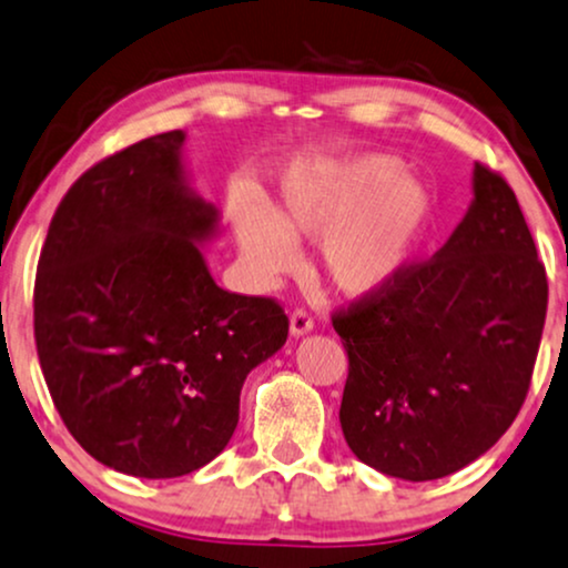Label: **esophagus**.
Segmentation results:
<instances>
[{
    "mask_svg": "<svg viewBox=\"0 0 568 568\" xmlns=\"http://www.w3.org/2000/svg\"><path fill=\"white\" fill-rule=\"evenodd\" d=\"M313 332V318L307 316L305 311H295L290 316V334L295 339H300V337H305V334H311Z\"/></svg>",
    "mask_w": 568,
    "mask_h": 568,
    "instance_id": "obj_1",
    "label": "esophagus"
}]
</instances>
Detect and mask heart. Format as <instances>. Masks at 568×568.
<instances>
[{
    "instance_id": "obj_1",
    "label": "heart",
    "mask_w": 568,
    "mask_h": 568,
    "mask_svg": "<svg viewBox=\"0 0 568 568\" xmlns=\"http://www.w3.org/2000/svg\"><path fill=\"white\" fill-rule=\"evenodd\" d=\"M434 213L429 186L403 173L400 160L307 158L284 168L268 207L236 200L231 223L244 268L257 282L292 271L295 242L321 236V268L334 290L366 300L405 276L429 236Z\"/></svg>"
}]
</instances>
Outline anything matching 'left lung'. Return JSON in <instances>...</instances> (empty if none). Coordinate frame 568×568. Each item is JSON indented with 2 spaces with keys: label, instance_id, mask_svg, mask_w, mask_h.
<instances>
[{
  "label": "left lung",
  "instance_id": "8db88e82",
  "mask_svg": "<svg viewBox=\"0 0 568 568\" xmlns=\"http://www.w3.org/2000/svg\"><path fill=\"white\" fill-rule=\"evenodd\" d=\"M471 192L432 261L334 318L349 361L342 434L355 458L395 479L474 464L529 389L548 278L514 189L477 163Z\"/></svg>",
  "mask_w": 568,
  "mask_h": 568
}]
</instances>
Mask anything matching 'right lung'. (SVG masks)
I'll list each match as a JSON object with an SVG mask.
<instances>
[{
	"mask_svg": "<svg viewBox=\"0 0 568 568\" xmlns=\"http://www.w3.org/2000/svg\"><path fill=\"white\" fill-rule=\"evenodd\" d=\"M184 131L89 168L49 223L33 292L54 408L91 458L129 477L202 468L240 424L247 374L284 347L268 297L221 290L202 247L221 210L192 189Z\"/></svg>",
	"mask_w": 568,
	"mask_h": 568,
	"instance_id": "obj_1",
	"label": "right lung"
}]
</instances>
